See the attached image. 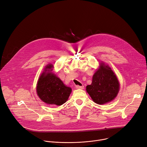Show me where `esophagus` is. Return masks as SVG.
Here are the masks:
<instances>
[{
  "label": "esophagus",
  "mask_w": 147,
  "mask_h": 147,
  "mask_svg": "<svg viewBox=\"0 0 147 147\" xmlns=\"http://www.w3.org/2000/svg\"><path fill=\"white\" fill-rule=\"evenodd\" d=\"M76 88H77V89H81V90H82V89L84 88V86H76Z\"/></svg>",
  "instance_id": "1"
}]
</instances>
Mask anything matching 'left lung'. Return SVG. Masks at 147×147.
Wrapping results in <instances>:
<instances>
[{
  "label": "left lung",
  "instance_id": "left-lung-1",
  "mask_svg": "<svg viewBox=\"0 0 147 147\" xmlns=\"http://www.w3.org/2000/svg\"><path fill=\"white\" fill-rule=\"evenodd\" d=\"M120 88L118 79L111 68L101 62L86 90L94 102L99 105L108 103L117 96Z\"/></svg>",
  "mask_w": 147,
  "mask_h": 147
}]
</instances>
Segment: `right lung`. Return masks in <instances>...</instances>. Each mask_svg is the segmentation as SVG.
<instances>
[{
    "instance_id": "1",
    "label": "right lung",
    "mask_w": 147,
    "mask_h": 147,
    "mask_svg": "<svg viewBox=\"0 0 147 147\" xmlns=\"http://www.w3.org/2000/svg\"><path fill=\"white\" fill-rule=\"evenodd\" d=\"M52 65H48L39 77L36 93L39 98L48 105L60 106L68 99L71 88L64 84L55 74L52 72Z\"/></svg>"
}]
</instances>
